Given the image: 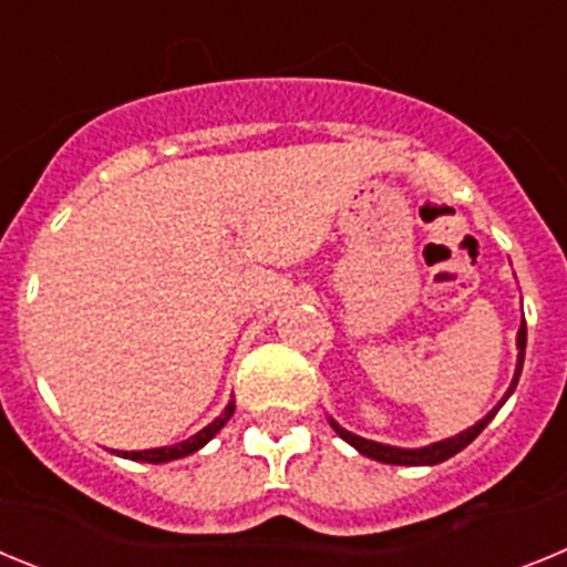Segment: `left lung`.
I'll list each match as a JSON object with an SVG mask.
<instances>
[{"label": "left lung", "mask_w": 567, "mask_h": 567, "mask_svg": "<svg viewBox=\"0 0 567 567\" xmlns=\"http://www.w3.org/2000/svg\"><path fill=\"white\" fill-rule=\"evenodd\" d=\"M517 352H519L517 354V369H514V378H511V385H508V392H505V398L499 400V403L494 405V409H491V412L485 414L483 420H480V423L468 425L465 432L454 434V437L437 440V443H429V445H423V449H400V445L374 443V440H365V437H360V434L346 432L343 425H340L334 417H329V425H332L334 432L340 434V440H346V443L352 445V449H358L363 457H372V460H378V463H389V465H437V463H443V460L454 457L457 452H463L465 445L477 437L485 425L494 420V414L503 409L505 400L514 394V389H517V383H519V372H523V360H525V320H523V327H519V332H517Z\"/></svg>", "instance_id": "8db88e82"}]
</instances>
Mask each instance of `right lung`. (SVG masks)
<instances>
[{
	"label": "right lung",
	"mask_w": 567,
	"mask_h": 567,
	"mask_svg": "<svg viewBox=\"0 0 567 567\" xmlns=\"http://www.w3.org/2000/svg\"><path fill=\"white\" fill-rule=\"evenodd\" d=\"M233 412H235V400H229L227 409H224V412L218 414L213 423L204 425L202 432L193 434V437L182 440V443H175V445H162V449H147V452H122V457L138 460V463H169V460L189 457V454H195L198 449H204V445H207L215 434L221 432L224 425H227V420L233 417Z\"/></svg>",
	"instance_id": "obj_1"
}]
</instances>
